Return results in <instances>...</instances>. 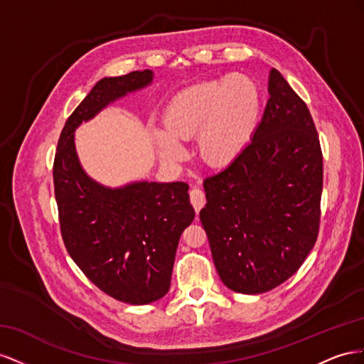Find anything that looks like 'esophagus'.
Instances as JSON below:
<instances>
[{
    "mask_svg": "<svg viewBox=\"0 0 364 364\" xmlns=\"http://www.w3.org/2000/svg\"><path fill=\"white\" fill-rule=\"evenodd\" d=\"M191 203L195 207L196 213H198L203 209V205L205 204V196H204V192L200 188H193L191 191Z\"/></svg>",
    "mask_w": 364,
    "mask_h": 364,
    "instance_id": "34e87169",
    "label": "esophagus"
}]
</instances>
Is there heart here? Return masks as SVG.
Masks as SVG:
<instances>
[{"label":"heart","mask_w":364,"mask_h":364,"mask_svg":"<svg viewBox=\"0 0 364 364\" xmlns=\"http://www.w3.org/2000/svg\"><path fill=\"white\" fill-rule=\"evenodd\" d=\"M261 112V92L256 82L244 75L193 84L169 100L163 114L164 129H152L160 157L180 163L186 151L180 141L198 134L201 159L223 168L237 159L256 129Z\"/></svg>","instance_id":"1"}]
</instances>
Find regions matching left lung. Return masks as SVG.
<instances>
[{
  "instance_id": "8db88e82",
  "label": "left lung",
  "mask_w": 364,
  "mask_h": 364,
  "mask_svg": "<svg viewBox=\"0 0 364 364\" xmlns=\"http://www.w3.org/2000/svg\"><path fill=\"white\" fill-rule=\"evenodd\" d=\"M252 141L204 180L200 220L223 284L261 294L291 277L318 235L323 157L306 103L276 68Z\"/></svg>"
}]
</instances>
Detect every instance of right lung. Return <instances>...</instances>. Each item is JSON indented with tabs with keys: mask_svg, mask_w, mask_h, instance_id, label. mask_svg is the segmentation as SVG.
Wrapping results in <instances>:
<instances>
[{
	"mask_svg": "<svg viewBox=\"0 0 364 364\" xmlns=\"http://www.w3.org/2000/svg\"><path fill=\"white\" fill-rule=\"evenodd\" d=\"M151 70L103 77L73 111L53 164L62 240L73 261L103 293L131 305L161 299L171 288L176 247L195 218L183 181H134L107 188L82 168L75 131L109 103L151 85Z\"/></svg>",
	"mask_w": 364,
	"mask_h": 364,
	"instance_id": "right-lung-1",
	"label": "right lung"
}]
</instances>
